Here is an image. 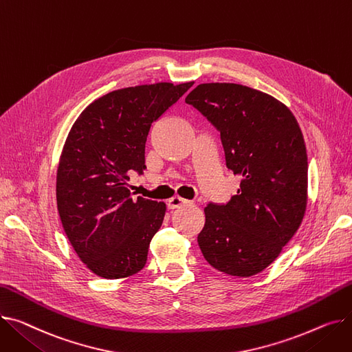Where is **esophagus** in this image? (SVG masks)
I'll list each match as a JSON object with an SVG mask.
<instances>
[{
	"mask_svg": "<svg viewBox=\"0 0 352 352\" xmlns=\"http://www.w3.org/2000/svg\"><path fill=\"white\" fill-rule=\"evenodd\" d=\"M186 204H188V201L182 199L179 197H173L171 199H168V208L170 209H177V208H181L182 205H186Z\"/></svg>",
	"mask_w": 352,
	"mask_h": 352,
	"instance_id": "34e87169",
	"label": "esophagus"
}]
</instances>
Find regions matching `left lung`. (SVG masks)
Here are the masks:
<instances>
[{"mask_svg":"<svg viewBox=\"0 0 352 352\" xmlns=\"http://www.w3.org/2000/svg\"><path fill=\"white\" fill-rule=\"evenodd\" d=\"M185 103L221 133L226 167L242 177L236 195L204 208L199 249L217 270L253 276L274 262L306 212L301 130L283 103L236 83L198 85Z\"/></svg>","mask_w":352,"mask_h":352,"instance_id":"left-lung-1","label":"left lung"}]
</instances>
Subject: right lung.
Here are the masks:
<instances>
[{"label": "right lung", "mask_w": 352, "mask_h": 352, "mask_svg": "<svg viewBox=\"0 0 352 352\" xmlns=\"http://www.w3.org/2000/svg\"><path fill=\"white\" fill-rule=\"evenodd\" d=\"M194 82L124 87L90 103L69 131L56 174L62 226L80 261L104 278L129 277L147 262L166 204L133 198L130 175L146 170V142Z\"/></svg>", "instance_id": "obj_1"}]
</instances>
